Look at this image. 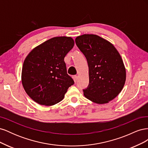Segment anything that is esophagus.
<instances>
[{"mask_svg":"<svg viewBox=\"0 0 148 148\" xmlns=\"http://www.w3.org/2000/svg\"><path fill=\"white\" fill-rule=\"evenodd\" d=\"M77 78H78V77H77V75H75V76H73V79L75 82H76L77 81Z\"/></svg>","mask_w":148,"mask_h":148,"instance_id":"esophagus-1","label":"esophagus"}]
</instances>
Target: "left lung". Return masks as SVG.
Instances as JSON below:
<instances>
[{
	"instance_id": "obj_1",
	"label": "left lung",
	"mask_w": 148,
	"mask_h": 148,
	"mask_svg": "<svg viewBox=\"0 0 148 148\" xmlns=\"http://www.w3.org/2000/svg\"><path fill=\"white\" fill-rule=\"evenodd\" d=\"M75 42L89 67V84L83 90L88 99L99 104L109 102L122 91L126 81L123 60L112 44L96 34L77 37Z\"/></svg>"
}]
</instances>
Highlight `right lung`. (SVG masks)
<instances>
[{"instance_id": "1", "label": "right lung", "mask_w": 148, "mask_h": 148, "mask_svg": "<svg viewBox=\"0 0 148 148\" xmlns=\"http://www.w3.org/2000/svg\"><path fill=\"white\" fill-rule=\"evenodd\" d=\"M72 38L54 37L35 47L26 56L21 83L26 94L40 105L51 106L64 98L73 79L67 74L64 58L74 46Z\"/></svg>"}]
</instances>
